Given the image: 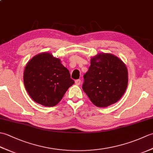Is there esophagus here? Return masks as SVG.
Wrapping results in <instances>:
<instances>
[{
    "label": "esophagus",
    "mask_w": 153,
    "mask_h": 153,
    "mask_svg": "<svg viewBox=\"0 0 153 153\" xmlns=\"http://www.w3.org/2000/svg\"><path fill=\"white\" fill-rule=\"evenodd\" d=\"M81 83H82V82H81L80 79H77V80L75 81V83H76L77 85H79Z\"/></svg>",
    "instance_id": "1"
}]
</instances>
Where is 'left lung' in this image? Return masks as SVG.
I'll use <instances>...</instances> for the list:
<instances>
[{"label":"left lung","mask_w":153,"mask_h":153,"mask_svg":"<svg viewBox=\"0 0 153 153\" xmlns=\"http://www.w3.org/2000/svg\"><path fill=\"white\" fill-rule=\"evenodd\" d=\"M83 90L94 105L104 108L118 102L128 83L126 64L115 55L99 53L91 58L89 70L83 76Z\"/></svg>","instance_id":"1"}]
</instances>
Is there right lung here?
Returning <instances> with one entry per match:
<instances>
[{"mask_svg":"<svg viewBox=\"0 0 153 153\" xmlns=\"http://www.w3.org/2000/svg\"><path fill=\"white\" fill-rule=\"evenodd\" d=\"M24 83L29 95L45 106H54L74 83L70 71L59 58L45 52L35 55L27 63Z\"/></svg>","mask_w":153,"mask_h":153,"instance_id":"obj_1","label":"right lung"}]
</instances>
